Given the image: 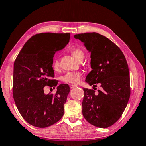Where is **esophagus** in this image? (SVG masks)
Instances as JSON below:
<instances>
[{"mask_svg":"<svg viewBox=\"0 0 146 146\" xmlns=\"http://www.w3.org/2000/svg\"><path fill=\"white\" fill-rule=\"evenodd\" d=\"M76 85H70V88H75V87H76Z\"/></svg>","mask_w":146,"mask_h":146,"instance_id":"34e87169","label":"esophagus"}]
</instances>
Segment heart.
Masks as SVG:
<instances>
[{
  "mask_svg": "<svg viewBox=\"0 0 146 146\" xmlns=\"http://www.w3.org/2000/svg\"><path fill=\"white\" fill-rule=\"evenodd\" d=\"M70 52L72 55L78 60H82L85 57V52L81 48L74 47L70 49ZM52 69L55 72L60 70V60L57 57H54L52 62ZM81 79V73L80 72H68L61 76L60 80L63 83L67 84H73L76 85L80 82Z\"/></svg>",
  "mask_w": 146,
  "mask_h": 146,
  "instance_id": "1",
  "label": "heart"
}]
</instances>
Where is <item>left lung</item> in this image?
Segmentation results:
<instances>
[{"instance_id":"1","label":"left lung","mask_w":146,"mask_h":146,"mask_svg":"<svg viewBox=\"0 0 146 146\" xmlns=\"http://www.w3.org/2000/svg\"><path fill=\"white\" fill-rule=\"evenodd\" d=\"M90 52L91 68L86 82L101 90L84 88L83 115L94 126L106 128L120 119L128 103L131 88L128 66L120 48L99 33L74 36ZM95 90V89H94Z\"/></svg>"}]
</instances>
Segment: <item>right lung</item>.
Here are the masks:
<instances>
[{"mask_svg":"<svg viewBox=\"0 0 146 146\" xmlns=\"http://www.w3.org/2000/svg\"><path fill=\"white\" fill-rule=\"evenodd\" d=\"M70 33H43L33 35L25 43L14 62L13 95L20 115L33 126L46 127L60 121L70 92L61 84L56 94H44L45 86L54 88L52 62L55 52L63 48Z\"/></svg>","mask_w":146,"mask_h":146,"instance_id":"1","label":"right lung"}]
</instances>
